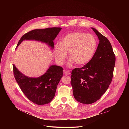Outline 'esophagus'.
Masks as SVG:
<instances>
[{
	"label": "esophagus",
	"instance_id": "esophagus-1",
	"mask_svg": "<svg viewBox=\"0 0 129 129\" xmlns=\"http://www.w3.org/2000/svg\"><path fill=\"white\" fill-rule=\"evenodd\" d=\"M64 73H65V74L66 75H70V71H67V70L65 71H64Z\"/></svg>",
	"mask_w": 129,
	"mask_h": 129
}]
</instances>
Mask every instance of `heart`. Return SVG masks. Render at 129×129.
<instances>
[{"instance_id":"1","label":"heart","mask_w":129,"mask_h":129,"mask_svg":"<svg viewBox=\"0 0 129 129\" xmlns=\"http://www.w3.org/2000/svg\"><path fill=\"white\" fill-rule=\"evenodd\" d=\"M98 46V39L93 35L80 31L71 33L64 37L60 45L55 46L54 57L58 63L62 65L66 58V53L68 52L70 66L75 63L83 65L93 58Z\"/></svg>"}]
</instances>
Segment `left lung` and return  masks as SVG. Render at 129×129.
Returning <instances> with one entry per match:
<instances>
[{"label": "left lung", "mask_w": 129, "mask_h": 129, "mask_svg": "<svg viewBox=\"0 0 129 129\" xmlns=\"http://www.w3.org/2000/svg\"><path fill=\"white\" fill-rule=\"evenodd\" d=\"M100 42L92 59L81 68L72 70L71 85L75 99L84 104L99 100L112 82L115 55L108 39L98 30L91 28Z\"/></svg>", "instance_id": "1"}]
</instances>
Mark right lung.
I'll return each mask as SVG.
<instances>
[{
    "label": "right lung",
    "mask_w": 129,
    "mask_h": 129,
    "mask_svg": "<svg viewBox=\"0 0 129 129\" xmlns=\"http://www.w3.org/2000/svg\"><path fill=\"white\" fill-rule=\"evenodd\" d=\"M61 27H48L44 29L32 30L22 36L17 47L25 40H34L48 44L53 48V40L56 38ZM15 79L22 92L33 103L43 105L50 103L53 99L57 86L63 76V68L52 65L42 76L29 78L18 70L13 64Z\"/></svg>",
    "instance_id": "1"
}]
</instances>
